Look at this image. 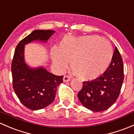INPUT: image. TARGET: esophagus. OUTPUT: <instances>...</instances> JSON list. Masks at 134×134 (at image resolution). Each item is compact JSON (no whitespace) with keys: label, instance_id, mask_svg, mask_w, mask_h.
Instances as JSON below:
<instances>
[{"label":"esophagus","instance_id":"34e87169","mask_svg":"<svg viewBox=\"0 0 134 134\" xmlns=\"http://www.w3.org/2000/svg\"><path fill=\"white\" fill-rule=\"evenodd\" d=\"M63 82H69V81L71 80V78H70L69 76L68 75H65L64 76H63Z\"/></svg>","mask_w":134,"mask_h":134}]
</instances>
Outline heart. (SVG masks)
<instances>
[{"label": "heart", "mask_w": 134, "mask_h": 134, "mask_svg": "<svg viewBox=\"0 0 134 134\" xmlns=\"http://www.w3.org/2000/svg\"><path fill=\"white\" fill-rule=\"evenodd\" d=\"M51 54L59 71H65L68 60H71L75 75L84 80H91L107 70L113 59V51L109 41L97 36H66L59 48H52Z\"/></svg>", "instance_id": "b5f03b06"}]
</instances>
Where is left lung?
<instances>
[{"instance_id": "8db88e82", "label": "left lung", "mask_w": 134, "mask_h": 134, "mask_svg": "<svg viewBox=\"0 0 134 134\" xmlns=\"http://www.w3.org/2000/svg\"><path fill=\"white\" fill-rule=\"evenodd\" d=\"M123 80V62L115 47L113 59L107 70L95 79L83 82V87L78 93V97L86 108L93 111H103L116 102Z\"/></svg>"}]
</instances>
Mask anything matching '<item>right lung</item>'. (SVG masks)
<instances>
[{
  "label": "right lung",
  "instance_id": "1",
  "mask_svg": "<svg viewBox=\"0 0 134 134\" xmlns=\"http://www.w3.org/2000/svg\"><path fill=\"white\" fill-rule=\"evenodd\" d=\"M52 30H34L16 47L12 62L13 88L21 103L28 108L37 110L54 101L58 86L63 76H56L45 69H30L24 59L25 44L35 40L46 42L54 33Z\"/></svg>",
  "mask_w": 134,
  "mask_h": 134
}]
</instances>
